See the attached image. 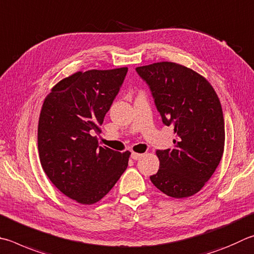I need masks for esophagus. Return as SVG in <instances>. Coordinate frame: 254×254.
<instances>
[{"mask_svg": "<svg viewBox=\"0 0 254 254\" xmlns=\"http://www.w3.org/2000/svg\"><path fill=\"white\" fill-rule=\"evenodd\" d=\"M142 155H143V154H141V153H135V152H132V153H131V158H132L133 160H139Z\"/></svg>", "mask_w": 254, "mask_h": 254, "instance_id": "obj_1", "label": "esophagus"}]
</instances>
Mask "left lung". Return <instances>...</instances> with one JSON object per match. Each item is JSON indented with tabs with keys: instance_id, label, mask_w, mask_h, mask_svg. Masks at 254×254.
I'll return each instance as SVG.
<instances>
[{
	"instance_id": "8db88e82",
	"label": "left lung",
	"mask_w": 254,
	"mask_h": 254,
	"mask_svg": "<svg viewBox=\"0 0 254 254\" xmlns=\"http://www.w3.org/2000/svg\"><path fill=\"white\" fill-rule=\"evenodd\" d=\"M154 99L164 126L174 128L173 146L156 150L160 169L150 180L169 196L199 192L214 173L224 150L220 100L203 76L172 62L135 68Z\"/></svg>"
}]
</instances>
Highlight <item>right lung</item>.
Instances as JSON below:
<instances>
[{"instance_id": "obj_1", "label": "right lung", "mask_w": 254, "mask_h": 254, "mask_svg": "<svg viewBox=\"0 0 254 254\" xmlns=\"http://www.w3.org/2000/svg\"><path fill=\"white\" fill-rule=\"evenodd\" d=\"M127 73V67L76 72L44 100L38 127L41 164L51 182L79 203L100 201L127 168L130 152L100 146L95 135Z\"/></svg>"}]
</instances>
